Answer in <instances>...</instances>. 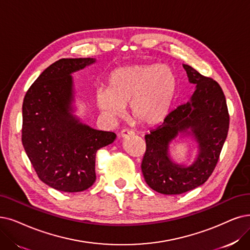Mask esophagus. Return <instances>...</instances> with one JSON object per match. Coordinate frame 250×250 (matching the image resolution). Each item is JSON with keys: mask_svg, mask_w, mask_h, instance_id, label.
Returning a JSON list of instances; mask_svg holds the SVG:
<instances>
[{"mask_svg": "<svg viewBox=\"0 0 250 250\" xmlns=\"http://www.w3.org/2000/svg\"><path fill=\"white\" fill-rule=\"evenodd\" d=\"M132 135H134V132L132 130H129V129H123V130L120 132V136H121L122 138H126V137L132 136Z\"/></svg>", "mask_w": 250, "mask_h": 250, "instance_id": "obj_1", "label": "esophagus"}]
</instances>
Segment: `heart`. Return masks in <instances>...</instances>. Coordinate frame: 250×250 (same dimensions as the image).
<instances>
[{
	"mask_svg": "<svg viewBox=\"0 0 250 250\" xmlns=\"http://www.w3.org/2000/svg\"><path fill=\"white\" fill-rule=\"evenodd\" d=\"M177 81L172 69L165 64L127 65L119 67L108 78V89L97 92L96 103L102 112L119 118L129 104L134 121L153 126L170 111Z\"/></svg>",
	"mask_w": 250,
	"mask_h": 250,
	"instance_id": "obj_1",
	"label": "heart"
}]
</instances>
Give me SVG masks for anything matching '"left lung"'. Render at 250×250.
Returning a JSON list of instances; mask_svg holds the SVG:
<instances>
[{"instance_id": "obj_1", "label": "left lung", "mask_w": 250, "mask_h": 250, "mask_svg": "<svg viewBox=\"0 0 250 250\" xmlns=\"http://www.w3.org/2000/svg\"><path fill=\"white\" fill-rule=\"evenodd\" d=\"M183 66L188 82L196 85L194 93L146 135L142 171L148 187L164 195H179L202 186L214 170L229 131V116L221 86L192 66ZM179 133L193 136L198 144V156L188 167L174 164L167 153L168 144Z\"/></svg>"}]
</instances>
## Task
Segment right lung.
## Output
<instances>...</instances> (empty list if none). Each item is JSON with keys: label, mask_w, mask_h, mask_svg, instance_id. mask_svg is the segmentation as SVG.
I'll return each instance as SVG.
<instances>
[{"label": "right lung", "mask_w": 250, "mask_h": 250, "mask_svg": "<svg viewBox=\"0 0 250 250\" xmlns=\"http://www.w3.org/2000/svg\"><path fill=\"white\" fill-rule=\"evenodd\" d=\"M95 58H62L38 77L22 104L25 153L41 181L66 193L82 192L96 179V152L116 139L96 130L73 115V73Z\"/></svg>", "instance_id": "add662e5"}]
</instances>
